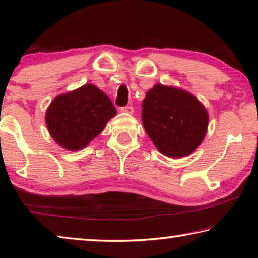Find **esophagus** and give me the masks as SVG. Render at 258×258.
<instances>
[{
	"label": "esophagus",
	"mask_w": 258,
	"mask_h": 258,
	"mask_svg": "<svg viewBox=\"0 0 258 258\" xmlns=\"http://www.w3.org/2000/svg\"><path fill=\"white\" fill-rule=\"evenodd\" d=\"M121 112H125V113H128V115H133L134 112V108L132 106H127V107H123L120 109Z\"/></svg>",
	"instance_id": "obj_1"
}]
</instances>
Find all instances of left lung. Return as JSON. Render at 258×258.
<instances>
[{"label":"left lung","mask_w":258,"mask_h":258,"mask_svg":"<svg viewBox=\"0 0 258 258\" xmlns=\"http://www.w3.org/2000/svg\"><path fill=\"white\" fill-rule=\"evenodd\" d=\"M207 109L187 91L156 84L142 103V123L157 149L169 158L189 156L206 137Z\"/></svg>","instance_id":"left-lung-1"}]
</instances>
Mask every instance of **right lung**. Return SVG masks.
Segmentation results:
<instances>
[{
	"mask_svg": "<svg viewBox=\"0 0 258 258\" xmlns=\"http://www.w3.org/2000/svg\"><path fill=\"white\" fill-rule=\"evenodd\" d=\"M110 99L91 83L56 95L45 112V124L56 145L77 151L89 145L116 116Z\"/></svg>",
	"mask_w": 258,
	"mask_h": 258,
	"instance_id": "add662e5",
	"label": "right lung"
}]
</instances>
